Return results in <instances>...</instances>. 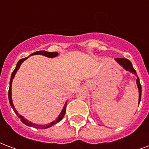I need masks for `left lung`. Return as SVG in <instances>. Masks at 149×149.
<instances>
[{
    "instance_id": "1",
    "label": "left lung",
    "mask_w": 149,
    "mask_h": 149,
    "mask_svg": "<svg viewBox=\"0 0 149 149\" xmlns=\"http://www.w3.org/2000/svg\"><path fill=\"white\" fill-rule=\"evenodd\" d=\"M116 61L118 62V64L120 65H121L123 68H125V70H127V71H129L132 72L133 74H135L136 77H137V75H136V72L135 70L133 67H132V63L130 62V61H128V59H125V58H116ZM136 84H137V87H138V90H139V104H140V101L141 100V84L140 83V79L138 78L136 79Z\"/></svg>"
}]
</instances>
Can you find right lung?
I'll return each instance as SVG.
<instances>
[{"label": "right lung", "mask_w": 149, "mask_h": 149, "mask_svg": "<svg viewBox=\"0 0 149 149\" xmlns=\"http://www.w3.org/2000/svg\"><path fill=\"white\" fill-rule=\"evenodd\" d=\"M32 55H43V56H45L47 57H49V58H52V57H56V56L58 55V52H47V51H37V52H35L33 53H32L30 56ZM29 57V56H28ZM28 57H25V58H22L19 61L17 62V66H16V68H15L14 71L12 72L11 75V79H10V82H9V89H8V100H9V104H10V105L13 108V109L15 112V113L17 115V116L19 118L21 119V120L22 123H24V125H28V126H30V127H33V128H50V127H52V125H56V124H57L58 122H60L61 120L63 117L65 116V112H66V104H67V102L65 104V106L63 108V109H62L61 112L60 113V115L58 116V117L55 120H53L51 123H49L48 125H35V124H33L31 121H29L27 119H25L24 116H22L21 115H20L19 113L17 112V111L16 110V109L14 108V105H13V100H12V82H13V78L15 77V74L17 73V72L20 68V66L23 63V62L28 58Z\"/></svg>", "instance_id": "obj_1"}]
</instances>
